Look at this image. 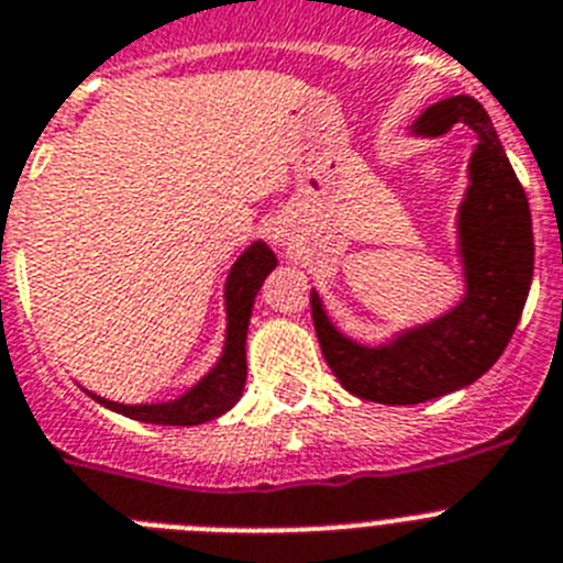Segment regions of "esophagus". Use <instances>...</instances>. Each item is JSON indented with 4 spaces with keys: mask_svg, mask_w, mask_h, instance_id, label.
Wrapping results in <instances>:
<instances>
[{
    "mask_svg": "<svg viewBox=\"0 0 563 563\" xmlns=\"http://www.w3.org/2000/svg\"><path fill=\"white\" fill-rule=\"evenodd\" d=\"M277 241H280V238H277Z\"/></svg>",
    "mask_w": 563,
    "mask_h": 563,
    "instance_id": "esophagus-1",
    "label": "esophagus"
}]
</instances>
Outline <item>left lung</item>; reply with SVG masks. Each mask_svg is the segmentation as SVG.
<instances>
[{"label":"left lung","mask_w":563,"mask_h":563,"mask_svg":"<svg viewBox=\"0 0 563 563\" xmlns=\"http://www.w3.org/2000/svg\"><path fill=\"white\" fill-rule=\"evenodd\" d=\"M467 124L478 135L471 189L459 209L467 295L451 314L413 329L385 349H363L334 329L311 291V317L322 356L342 388L383 405H417L464 388L507 349L532 280V221L485 107L453 96L428 107L417 133L442 135Z\"/></svg>","instance_id":"left-lung-1"}]
</instances>
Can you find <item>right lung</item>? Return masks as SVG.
Listing matches in <instances>:
<instances>
[{"mask_svg": "<svg viewBox=\"0 0 563 563\" xmlns=\"http://www.w3.org/2000/svg\"><path fill=\"white\" fill-rule=\"evenodd\" d=\"M275 266V254L266 243H252L238 257L227 283V351H223L221 363L214 365L212 374L203 376L189 394L161 405H119L101 397L92 399H99L101 405L119 410L124 417L153 424H180L184 428V424H200L221 417L223 410H229L241 399L243 385H246V329L249 317H252V302Z\"/></svg>", "mask_w": 563, "mask_h": 563, "instance_id": "right-lung-1", "label": "right lung"}]
</instances>
